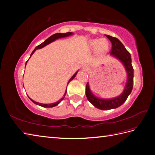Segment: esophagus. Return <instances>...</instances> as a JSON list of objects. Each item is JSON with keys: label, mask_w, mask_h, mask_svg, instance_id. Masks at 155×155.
<instances>
[{"label": "esophagus", "mask_w": 155, "mask_h": 155, "mask_svg": "<svg viewBox=\"0 0 155 155\" xmlns=\"http://www.w3.org/2000/svg\"><path fill=\"white\" fill-rule=\"evenodd\" d=\"M88 69H89V68H88V67H87V66H84V67H83V70L84 71H88Z\"/></svg>", "instance_id": "34e87169"}]
</instances>
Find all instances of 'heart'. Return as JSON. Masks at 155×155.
<instances>
[{"label": "heart", "instance_id": "1", "mask_svg": "<svg viewBox=\"0 0 155 155\" xmlns=\"http://www.w3.org/2000/svg\"><path fill=\"white\" fill-rule=\"evenodd\" d=\"M88 45L93 50L96 49L98 54H104L106 53L109 47L108 41L105 38L92 39L89 41Z\"/></svg>", "mask_w": 155, "mask_h": 155}]
</instances>
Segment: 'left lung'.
<instances>
[{
	"mask_svg": "<svg viewBox=\"0 0 155 155\" xmlns=\"http://www.w3.org/2000/svg\"><path fill=\"white\" fill-rule=\"evenodd\" d=\"M105 36L109 39L112 43L110 55L118 59L123 64L126 70L127 74V83L123 93L119 96L112 98H102L96 97L91 92L89 84L87 83L86 86V96L88 101L98 109L110 110L121 106L130 95L133 87L134 70L131 63L132 62L131 55L125 48L122 42L117 38L107 35H105Z\"/></svg>",
	"mask_w": 155,
	"mask_h": 155,
	"instance_id": "left-lung-1",
	"label": "left lung"
}]
</instances>
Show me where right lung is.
<instances>
[{
	"instance_id": "right-lung-1",
	"label": "right lung",
	"mask_w": 155,
	"mask_h": 155,
	"mask_svg": "<svg viewBox=\"0 0 155 155\" xmlns=\"http://www.w3.org/2000/svg\"><path fill=\"white\" fill-rule=\"evenodd\" d=\"M72 35H73V32H66V33H56V34L52 35V36H51L50 37H48V38L47 39V40H45L43 42H42V43H41V45H39L38 46H37V47L34 49V51L32 52V53H31V56H30V58L31 57V56L34 54V52L36 51V50H37V49H41V48H43V47H45V46H47V45L51 43V42H54V41L57 40V39H58V38L67 37H69V36ZM28 61H27V62H26L25 67H26V64H27V63ZM77 72H78V71L76 72L75 73L73 74V76H72V77L70 78V80H69L68 82L67 85L68 84V83H70V82H71L72 80H73V78L75 77V76L77 75ZM66 93H67V89H66V91H65V93H64V95H63V97H62L60 100L58 101L57 102H56V103H51V104H42V103H37V102H36V101H33L32 99H31V98L30 97H28V98H30L31 101L32 102V103L36 104H37V105H39V106L42 107H46V108H51V107H55V106H57V105H58L59 103H60L64 99V98L65 95H66Z\"/></svg>"
}]
</instances>
